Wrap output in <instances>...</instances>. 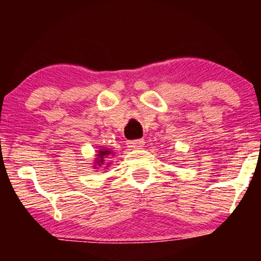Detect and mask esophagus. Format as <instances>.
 I'll return each instance as SVG.
<instances>
[{
  "mask_svg": "<svg viewBox=\"0 0 261 261\" xmlns=\"http://www.w3.org/2000/svg\"><path fill=\"white\" fill-rule=\"evenodd\" d=\"M143 143H145V141L143 140H134V141H130L127 145H128V147H131V148H139V147H142Z\"/></svg>",
  "mask_w": 261,
  "mask_h": 261,
  "instance_id": "34e87169",
  "label": "esophagus"
}]
</instances>
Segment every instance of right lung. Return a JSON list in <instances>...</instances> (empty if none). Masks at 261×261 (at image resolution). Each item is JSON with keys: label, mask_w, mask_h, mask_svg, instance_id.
<instances>
[{"label": "right lung", "mask_w": 261, "mask_h": 261, "mask_svg": "<svg viewBox=\"0 0 261 261\" xmlns=\"http://www.w3.org/2000/svg\"><path fill=\"white\" fill-rule=\"evenodd\" d=\"M100 153H99V155H100V161H98V163H103V162H106V160H104V157H107V155H109L110 154V151H99Z\"/></svg>", "instance_id": "1"}]
</instances>
